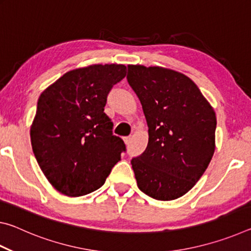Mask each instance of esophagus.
Wrapping results in <instances>:
<instances>
[{
  "label": "esophagus",
  "instance_id": "obj_1",
  "mask_svg": "<svg viewBox=\"0 0 251 251\" xmlns=\"http://www.w3.org/2000/svg\"><path fill=\"white\" fill-rule=\"evenodd\" d=\"M130 136H125V137H123V141H124V143L126 144V145H128V144L130 143Z\"/></svg>",
  "mask_w": 251,
  "mask_h": 251
}]
</instances>
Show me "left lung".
I'll return each mask as SVG.
<instances>
[{"label": "left lung", "mask_w": 251, "mask_h": 251, "mask_svg": "<svg viewBox=\"0 0 251 251\" xmlns=\"http://www.w3.org/2000/svg\"><path fill=\"white\" fill-rule=\"evenodd\" d=\"M127 69L150 136L145 151L130 161L137 186L157 201H174L196 185L210 163L215 110L197 85L179 72L144 65Z\"/></svg>", "instance_id": "8db88e82"}]
</instances>
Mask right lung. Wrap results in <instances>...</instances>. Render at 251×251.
I'll list each match as a JSON object with an SVG mask.
<instances>
[{
    "label": "right lung",
    "instance_id": "right-lung-1",
    "mask_svg": "<svg viewBox=\"0 0 251 251\" xmlns=\"http://www.w3.org/2000/svg\"><path fill=\"white\" fill-rule=\"evenodd\" d=\"M126 76L122 64L65 73L42 93L31 126L37 164L55 189L79 197L99 189L126 147L104 113L107 95Z\"/></svg>",
    "mask_w": 251,
    "mask_h": 251
}]
</instances>
